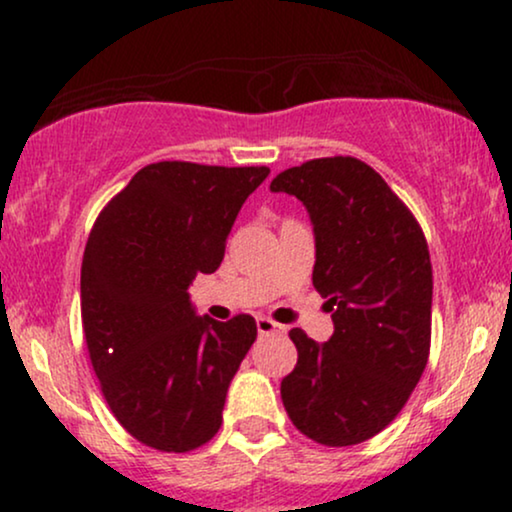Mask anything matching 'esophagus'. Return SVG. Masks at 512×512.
Listing matches in <instances>:
<instances>
[{
  "label": "esophagus",
  "mask_w": 512,
  "mask_h": 512,
  "mask_svg": "<svg viewBox=\"0 0 512 512\" xmlns=\"http://www.w3.org/2000/svg\"><path fill=\"white\" fill-rule=\"evenodd\" d=\"M257 332L260 334H284L286 327L279 322L269 320V317H257Z\"/></svg>",
  "instance_id": "1"
}]
</instances>
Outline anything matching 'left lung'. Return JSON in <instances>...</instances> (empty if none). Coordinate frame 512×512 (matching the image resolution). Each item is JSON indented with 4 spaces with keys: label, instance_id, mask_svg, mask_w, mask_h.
<instances>
[{
    "label": "left lung",
    "instance_id": "left-lung-1",
    "mask_svg": "<svg viewBox=\"0 0 512 512\" xmlns=\"http://www.w3.org/2000/svg\"><path fill=\"white\" fill-rule=\"evenodd\" d=\"M272 192L298 197L315 236L313 286L334 334L289 337L296 368L281 402L298 431L344 448L373 438L402 411L428 361L433 272L419 223L373 168L351 156L279 173Z\"/></svg>",
    "mask_w": 512,
    "mask_h": 512
}]
</instances>
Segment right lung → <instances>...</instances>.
Wrapping results in <instances>:
<instances>
[{"mask_svg":"<svg viewBox=\"0 0 512 512\" xmlns=\"http://www.w3.org/2000/svg\"><path fill=\"white\" fill-rule=\"evenodd\" d=\"M269 168L161 161L108 202L81 264V320L115 419L139 443L187 452L214 438L255 317L197 315L190 284L219 269L240 207Z\"/></svg>","mask_w":512,"mask_h":512,"instance_id":"add662e5","label":"right lung"}]
</instances>
